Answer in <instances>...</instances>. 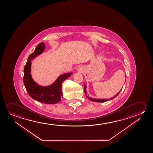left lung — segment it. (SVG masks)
I'll return each instance as SVG.
<instances>
[{
  "instance_id": "1",
  "label": "left lung",
  "mask_w": 153,
  "mask_h": 153,
  "mask_svg": "<svg viewBox=\"0 0 153 153\" xmlns=\"http://www.w3.org/2000/svg\"><path fill=\"white\" fill-rule=\"evenodd\" d=\"M84 92H85V94H86V85H84ZM120 92L119 93H118V94H117L115 96L112 97V98H111L110 100H108V99H91V98H89L88 97V99L90 100H91L92 101L96 102H105L106 101H108V100H112V99H114V98H115V97H117L119 94L120 93Z\"/></svg>"
}]
</instances>
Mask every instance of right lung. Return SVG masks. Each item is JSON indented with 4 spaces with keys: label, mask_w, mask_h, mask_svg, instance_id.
I'll list each match as a JSON object with an SVG mask.
<instances>
[{
    "label": "right lung",
    "mask_w": 153,
    "mask_h": 153,
    "mask_svg": "<svg viewBox=\"0 0 153 153\" xmlns=\"http://www.w3.org/2000/svg\"><path fill=\"white\" fill-rule=\"evenodd\" d=\"M45 44L40 43L37 45L35 51L30 54L24 69L23 82L28 95L36 101L46 104H56L60 101L62 97L61 87L62 82L69 77L72 73H66L60 76L52 85L47 87L38 85L34 82L31 74V60L45 49Z\"/></svg>",
    "instance_id": "right-lung-1"
}]
</instances>
